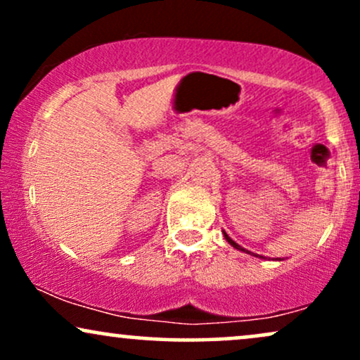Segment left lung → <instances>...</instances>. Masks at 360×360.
Returning <instances> with one entry per match:
<instances>
[{"label": "left lung", "instance_id": "left-lung-1", "mask_svg": "<svg viewBox=\"0 0 360 360\" xmlns=\"http://www.w3.org/2000/svg\"><path fill=\"white\" fill-rule=\"evenodd\" d=\"M223 235H225L226 242H229V243H230V245H232V247H233V249H237V250H240V252H245V254H249V255H254V257L264 259V257H262V255H259V254H252V252H250V250H245V249H243V247H240V245H238V243H237V242H233V240H232V238H230V237H229V235H226L225 232H223ZM276 260H281V259H276Z\"/></svg>", "mask_w": 360, "mask_h": 360}]
</instances>
